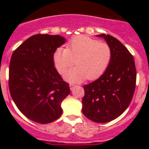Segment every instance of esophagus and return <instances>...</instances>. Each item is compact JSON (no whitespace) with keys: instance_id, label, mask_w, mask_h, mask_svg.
<instances>
[{"instance_id":"obj_1","label":"esophagus","mask_w":149,"mask_h":149,"mask_svg":"<svg viewBox=\"0 0 149 149\" xmlns=\"http://www.w3.org/2000/svg\"><path fill=\"white\" fill-rule=\"evenodd\" d=\"M69 86H70L71 90H72V89H74V87L75 86V85H74V84H70V85H69Z\"/></svg>"}]
</instances>
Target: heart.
Wrapping results in <instances>:
<instances>
[{"mask_svg": "<svg viewBox=\"0 0 149 149\" xmlns=\"http://www.w3.org/2000/svg\"><path fill=\"white\" fill-rule=\"evenodd\" d=\"M111 57V48L107 43L85 36L74 37L67 44L66 48H57L53 54L54 64L60 74L65 73L75 62L77 67L65 75V80L69 82L98 78L107 69Z\"/></svg>", "mask_w": 149, "mask_h": 149, "instance_id": "b5f03b06", "label": "heart"}]
</instances>
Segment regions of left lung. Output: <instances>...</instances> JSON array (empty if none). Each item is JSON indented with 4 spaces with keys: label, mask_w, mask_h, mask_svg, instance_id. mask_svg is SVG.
Listing matches in <instances>:
<instances>
[{
    "label": "left lung",
    "mask_w": 149,
    "mask_h": 149,
    "mask_svg": "<svg viewBox=\"0 0 149 149\" xmlns=\"http://www.w3.org/2000/svg\"><path fill=\"white\" fill-rule=\"evenodd\" d=\"M111 48L112 57L106 72L84 86L82 112L91 121L105 123L125 111L134 96L136 71L134 56L117 39L100 34Z\"/></svg>",
    "instance_id": "obj_1"
}]
</instances>
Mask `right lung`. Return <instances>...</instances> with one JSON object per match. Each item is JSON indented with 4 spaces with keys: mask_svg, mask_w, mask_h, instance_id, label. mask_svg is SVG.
<instances>
[{
    "mask_svg": "<svg viewBox=\"0 0 149 149\" xmlns=\"http://www.w3.org/2000/svg\"><path fill=\"white\" fill-rule=\"evenodd\" d=\"M65 42L59 35L36 34L14 51L9 68V89L18 109L41 124L62 115L61 103L70 94L54 64L55 50Z\"/></svg>",
    "mask_w": 149,
    "mask_h": 149,
    "instance_id": "1",
    "label": "right lung"
}]
</instances>
